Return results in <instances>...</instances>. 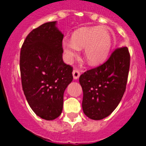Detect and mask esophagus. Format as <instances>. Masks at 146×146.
<instances>
[{"mask_svg": "<svg viewBox=\"0 0 146 146\" xmlns=\"http://www.w3.org/2000/svg\"><path fill=\"white\" fill-rule=\"evenodd\" d=\"M72 74H73V77H74V80H77L80 77V71L77 70V69H74L72 72Z\"/></svg>", "mask_w": 146, "mask_h": 146, "instance_id": "esophagus-1", "label": "esophagus"}]
</instances>
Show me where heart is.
<instances>
[{"instance_id": "obj_1", "label": "heart", "mask_w": 146, "mask_h": 146, "mask_svg": "<svg viewBox=\"0 0 146 146\" xmlns=\"http://www.w3.org/2000/svg\"><path fill=\"white\" fill-rule=\"evenodd\" d=\"M113 41L105 28H84L74 32L72 41L64 40L63 49L68 62H72L80 49L84 48V57L88 64L96 66L106 60L112 48Z\"/></svg>"}]
</instances>
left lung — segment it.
<instances>
[{
    "label": "left lung",
    "mask_w": 146,
    "mask_h": 146,
    "mask_svg": "<svg viewBox=\"0 0 146 146\" xmlns=\"http://www.w3.org/2000/svg\"><path fill=\"white\" fill-rule=\"evenodd\" d=\"M129 64V50L123 46L104 64L80 77L83 91L82 107L86 116L99 121L114 111L126 90Z\"/></svg>",
    "instance_id": "left-lung-1"
}]
</instances>
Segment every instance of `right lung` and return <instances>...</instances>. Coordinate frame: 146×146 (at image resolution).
<instances>
[{"label":"right lung","mask_w":146,"mask_h":146,"mask_svg":"<svg viewBox=\"0 0 146 146\" xmlns=\"http://www.w3.org/2000/svg\"><path fill=\"white\" fill-rule=\"evenodd\" d=\"M56 25L49 22L33 29L20 52L24 94L33 111L47 121L61 114L64 91L73 80L72 67L62 58L64 34Z\"/></svg>","instance_id":"right-lung-1"}]
</instances>
